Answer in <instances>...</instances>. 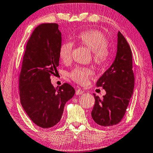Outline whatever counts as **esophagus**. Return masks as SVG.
Masks as SVG:
<instances>
[{
    "label": "esophagus",
    "instance_id": "esophagus-1",
    "mask_svg": "<svg viewBox=\"0 0 153 153\" xmlns=\"http://www.w3.org/2000/svg\"><path fill=\"white\" fill-rule=\"evenodd\" d=\"M82 93H83V91L81 89H79L76 91V95H81V94H82Z\"/></svg>",
    "mask_w": 153,
    "mask_h": 153
}]
</instances>
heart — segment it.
Returning a JSON list of instances; mask_svg holds the SVG:
<instances>
[{
    "mask_svg": "<svg viewBox=\"0 0 153 153\" xmlns=\"http://www.w3.org/2000/svg\"><path fill=\"white\" fill-rule=\"evenodd\" d=\"M76 42L87 48L92 52V58L95 64L104 65L108 60L110 50L107 44L105 36L101 31L90 29L81 32L76 37ZM72 44L70 42L62 44L59 50V57L64 62H69L71 60ZM93 72L90 68L76 67L71 72V79L80 84L86 82Z\"/></svg>",
    "mask_w": 153,
    "mask_h": 153,
    "instance_id": "heart-1",
    "label": "heart"
}]
</instances>
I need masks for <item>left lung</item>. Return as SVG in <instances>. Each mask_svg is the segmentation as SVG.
Segmentation results:
<instances>
[{"instance_id":"obj_1","label":"left lung","mask_w":153,"mask_h":153,"mask_svg":"<svg viewBox=\"0 0 153 153\" xmlns=\"http://www.w3.org/2000/svg\"><path fill=\"white\" fill-rule=\"evenodd\" d=\"M106 94L95 100L91 112L93 120L102 126H112L121 122L133 94L134 76L132 51L126 39L117 32V52L115 60L97 82Z\"/></svg>"}]
</instances>
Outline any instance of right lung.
Masks as SVG:
<instances>
[{
	"label": "right lung",
	"mask_w": 153,
	"mask_h": 153,
	"mask_svg": "<svg viewBox=\"0 0 153 153\" xmlns=\"http://www.w3.org/2000/svg\"><path fill=\"white\" fill-rule=\"evenodd\" d=\"M62 34L56 23L35 29L26 45L19 76L20 101L24 110L38 126L49 128L60 122L66 103L75 90L64 83L55 88L50 76L59 66Z\"/></svg>",
	"instance_id": "add662e5"
}]
</instances>
